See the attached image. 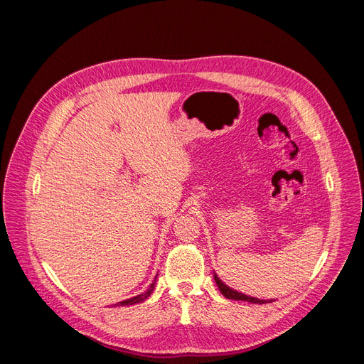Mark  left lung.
<instances>
[{
  "instance_id": "left-lung-1",
  "label": "left lung",
  "mask_w": 364,
  "mask_h": 364,
  "mask_svg": "<svg viewBox=\"0 0 364 364\" xmlns=\"http://www.w3.org/2000/svg\"><path fill=\"white\" fill-rule=\"evenodd\" d=\"M214 279L217 282V287L218 290L222 291V294L225 297H228V299H234V301H246V302H252V304H267V301H262V299H257V297H252V296H247V294H243V293H238L232 289H229L228 285L220 279L217 274L214 273Z\"/></svg>"
}]
</instances>
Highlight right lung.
<instances>
[{
	"mask_svg": "<svg viewBox=\"0 0 364 364\" xmlns=\"http://www.w3.org/2000/svg\"><path fill=\"white\" fill-rule=\"evenodd\" d=\"M153 289H155V281H153V282L150 284V287L147 289V291L141 293V294H138V296H135V297H130V299H127V301H121V302H118V304H115V305L119 306V305H134V304H139V302L147 299V297L151 294Z\"/></svg>",
	"mask_w": 364,
	"mask_h": 364,
	"instance_id": "obj_1",
	"label": "right lung"
}]
</instances>
